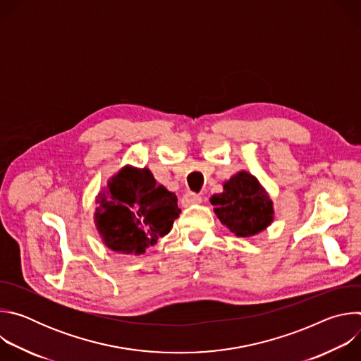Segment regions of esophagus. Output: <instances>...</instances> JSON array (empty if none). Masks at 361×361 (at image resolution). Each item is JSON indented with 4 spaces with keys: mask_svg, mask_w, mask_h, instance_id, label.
<instances>
[{
    "mask_svg": "<svg viewBox=\"0 0 361 361\" xmlns=\"http://www.w3.org/2000/svg\"><path fill=\"white\" fill-rule=\"evenodd\" d=\"M201 200H202V197H201L200 194H195V192H187V194L183 197L181 204H183V207H190V205H192V204H198V202H201Z\"/></svg>",
    "mask_w": 361,
    "mask_h": 361,
    "instance_id": "1",
    "label": "esophagus"
}]
</instances>
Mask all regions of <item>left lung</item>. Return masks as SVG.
Returning <instances> with one entry per match:
<instances>
[{"label": "left lung", "instance_id": "obj_1", "mask_svg": "<svg viewBox=\"0 0 361 361\" xmlns=\"http://www.w3.org/2000/svg\"><path fill=\"white\" fill-rule=\"evenodd\" d=\"M220 221L238 237L263 231L273 221V202L251 174L241 171L233 176L224 191L210 198Z\"/></svg>", "mask_w": 361, "mask_h": 361}]
</instances>
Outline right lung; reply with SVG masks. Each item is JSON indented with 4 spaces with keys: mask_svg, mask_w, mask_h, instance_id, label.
<instances>
[{
    "mask_svg": "<svg viewBox=\"0 0 361 361\" xmlns=\"http://www.w3.org/2000/svg\"><path fill=\"white\" fill-rule=\"evenodd\" d=\"M97 202L95 224L102 240L126 254H140L156 244L181 213L176 194L159 185L147 169H123Z\"/></svg>",
    "mask_w": 361,
    "mask_h": 361,
    "instance_id": "obj_1",
    "label": "right lung"
}]
</instances>
